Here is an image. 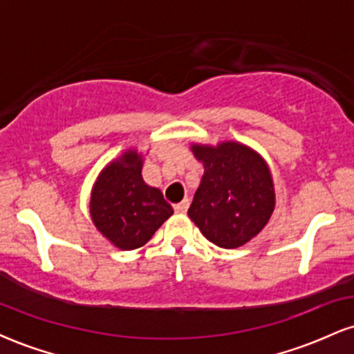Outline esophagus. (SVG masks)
<instances>
[{"label": "esophagus", "mask_w": 354, "mask_h": 354, "mask_svg": "<svg viewBox=\"0 0 354 354\" xmlns=\"http://www.w3.org/2000/svg\"><path fill=\"white\" fill-rule=\"evenodd\" d=\"M188 208H189V200H188V198H185V200H183L181 203L174 205V211H176V213H180V214H185L186 211H188Z\"/></svg>", "instance_id": "34e87169"}]
</instances>
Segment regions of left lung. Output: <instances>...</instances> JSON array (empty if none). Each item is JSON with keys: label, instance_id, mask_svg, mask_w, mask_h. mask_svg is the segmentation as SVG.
<instances>
[{"label": "left lung", "instance_id": "obj_1", "mask_svg": "<svg viewBox=\"0 0 354 354\" xmlns=\"http://www.w3.org/2000/svg\"><path fill=\"white\" fill-rule=\"evenodd\" d=\"M205 166L200 188L188 209L208 241L234 250L259 234L274 211L270 166L258 151L238 141L191 145Z\"/></svg>", "mask_w": 354, "mask_h": 354}]
</instances>
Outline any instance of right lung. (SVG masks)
I'll list each match as a JSON object with an SVG mask.
<instances>
[{
  "instance_id": "right-lung-1",
  "label": "right lung",
  "mask_w": 354,
  "mask_h": 354,
  "mask_svg": "<svg viewBox=\"0 0 354 354\" xmlns=\"http://www.w3.org/2000/svg\"><path fill=\"white\" fill-rule=\"evenodd\" d=\"M143 154L129 148L101 169L89 198V216L96 230L123 251L136 250L173 214L158 188L146 185Z\"/></svg>"
}]
</instances>
